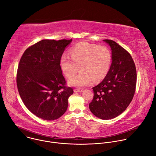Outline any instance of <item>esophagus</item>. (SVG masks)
Wrapping results in <instances>:
<instances>
[{"instance_id": "obj_1", "label": "esophagus", "mask_w": 156, "mask_h": 156, "mask_svg": "<svg viewBox=\"0 0 156 156\" xmlns=\"http://www.w3.org/2000/svg\"><path fill=\"white\" fill-rule=\"evenodd\" d=\"M81 91H82L81 89H78V88H75V89H74V92H75V93L81 92Z\"/></svg>"}]
</instances>
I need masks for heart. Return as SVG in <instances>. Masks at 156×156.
Returning a JSON list of instances; mask_svg holds the SVG:
<instances>
[{"label": "heart", "mask_w": 156, "mask_h": 156, "mask_svg": "<svg viewBox=\"0 0 156 156\" xmlns=\"http://www.w3.org/2000/svg\"><path fill=\"white\" fill-rule=\"evenodd\" d=\"M72 56L64 53L60 60L61 70L64 75L71 78L80 69V73L73 78L69 84L83 87L102 81L107 75L112 56L110 51L105 46L87 42L78 44L71 50Z\"/></svg>", "instance_id": "heart-1"}]
</instances>
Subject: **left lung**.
Listing matches in <instances>:
<instances>
[{
    "label": "left lung",
    "mask_w": 156,
    "mask_h": 156,
    "mask_svg": "<svg viewBox=\"0 0 156 156\" xmlns=\"http://www.w3.org/2000/svg\"><path fill=\"white\" fill-rule=\"evenodd\" d=\"M112 49L110 70L98 85L93 87L94 98L89 104L97 117L114 119L126 110L135 95L136 69L131 54L112 40L104 39Z\"/></svg>",
    "instance_id": "obj_1"
}]
</instances>
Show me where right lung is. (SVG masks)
Masks as SVG:
<instances>
[{"instance_id": "1", "label": "right lung", "mask_w": 156, "mask_h": 156, "mask_svg": "<svg viewBox=\"0 0 156 156\" xmlns=\"http://www.w3.org/2000/svg\"><path fill=\"white\" fill-rule=\"evenodd\" d=\"M71 39H44L26 49L16 73L20 96L28 109L45 120L60 117L67 109L73 88L66 86L60 60Z\"/></svg>"}]
</instances>
